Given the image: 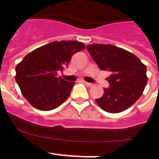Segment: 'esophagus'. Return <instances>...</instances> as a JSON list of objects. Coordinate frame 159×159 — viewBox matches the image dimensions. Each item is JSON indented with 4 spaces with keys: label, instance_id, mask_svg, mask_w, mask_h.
Masks as SVG:
<instances>
[{
    "label": "esophagus",
    "instance_id": "obj_1",
    "mask_svg": "<svg viewBox=\"0 0 159 159\" xmlns=\"http://www.w3.org/2000/svg\"><path fill=\"white\" fill-rule=\"evenodd\" d=\"M84 84H86L88 87H92V86H93V84H91V83H88V82H86V81H84Z\"/></svg>",
    "mask_w": 159,
    "mask_h": 159
}]
</instances>
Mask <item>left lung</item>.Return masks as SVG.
<instances>
[{
    "label": "left lung",
    "instance_id": "8db88e82",
    "mask_svg": "<svg viewBox=\"0 0 159 159\" xmlns=\"http://www.w3.org/2000/svg\"><path fill=\"white\" fill-rule=\"evenodd\" d=\"M91 57L102 71H110V86L96 99L97 104L109 113L127 110L139 99L147 83V67L130 52L112 44L87 46Z\"/></svg>",
    "mask_w": 159,
    "mask_h": 159
}]
</instances>
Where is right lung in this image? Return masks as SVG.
<instances>
[{
	"label": "right lung",
	"instance_id": "obj_1",
	"mask_svg": "<svg viewBox=\"0 0 159 159\" xmlns=\"http://www.w3.org/2000/svg\"><path fill=\"white\" fill-rule=\"evenodd\" d=\"M84 49L81 42L53 41L31 52L16 65L15 79L31 105L39 110L50 111L62 104L75 82L58 77L57 72L67 67L73 55Z\"/></svg>",
	"mask_w": 159,
	"mask_h": 159
}]
</instances>
